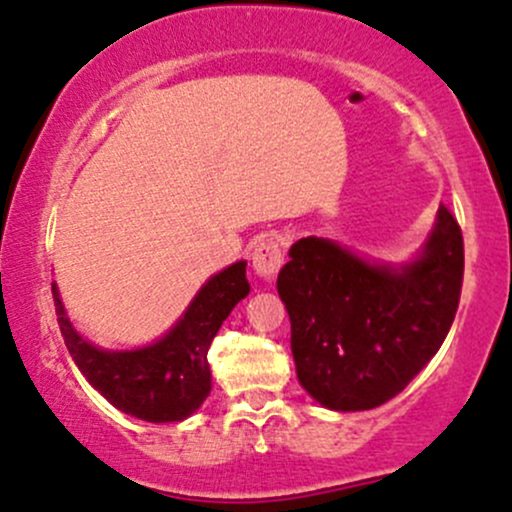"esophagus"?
Returning a JSON list of instances; mask_svg holds the SVG:
<instances>
[{
    "label": "esophagus",
    "instance_id": "esophagus-1",
    "mask_svg": "<svg viewBox=\"0 0 512 512\" xmlns=\"http://www.w3.org/2000/svg\"><path fill=\"white\" fill-rule=\"evenodd\" d=\"M251 263H254V271L261 278L276 276L278 268L283 266V241L273 234L258 239L254 254H251Z\"/></svg>",
    "mask_w": 512,
    "mask_h": 512
}]
</instances>
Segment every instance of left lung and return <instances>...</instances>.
<instances>
[{"instance_id": "1", "label": "left lung", "mask_w": 512, "mask_h": 512, "mask_svg": "<svg viewBox=\"0 0 512 512\" xmlns=\"http://www.w3.org/2000/svg\"><path fill=\"white\" fill-rule=\"evenodd\" d=\"M464 239L439 205L422 254L366 261L329 239L295 241L278 273L302 388L329 410H371L400 393L442 346L459 307Z\"/></svg>"}]
</instances>
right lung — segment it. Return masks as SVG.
<instances>
[{"label": "right lung", "mask_w": 512, "mask_h": 512, "mask_svg": "<svg viewBox=\"0 0 512 512\" xmlns=\"http://www.w3.org/2000/svg\"><path fill=\"white\" fill-rule=\"evenodd\" d=\"M246 295V263L236 261L202 285L185 315L156 344L107 351L75 332L53 285L60 334L82 376L114 408L146 422H180L205 403L212 388L207 351L222 322Z\"/></svg>", "instance_id": "add662e5"}]
</instances>
